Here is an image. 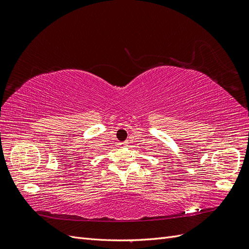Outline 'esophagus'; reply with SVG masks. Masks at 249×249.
I'll use <instances>...</instances> for the list:
<instances>
[{"mask_svg": "<svg viewBox=\"0 0 249 249\" xmlns=\"http://www.w3.org/2000/svg\"><path fill=\"white\" fill-rule=\"evenodd\" d=\"M119 145H120V147H126V146H129V142H127V141L120 142Z\"/></svg>", "mask_w": 249, "mask_h": 249, "instance_id": "1", "label": "esophagus"}]
</instances>
